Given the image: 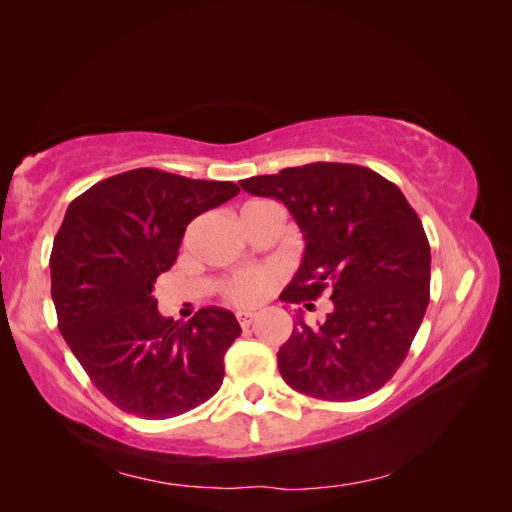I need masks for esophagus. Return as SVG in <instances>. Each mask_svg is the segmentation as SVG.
<instances>
[{
	"label": "esophagus",
	"mask_w": 512,
	"mask_h": 512,
	"mask_svg": "<svg viewBox=\"0 0 512 512\" xmlns=\"http://www.w3.org/2000/svg\"><path fill=\"white\" fill-rule=\"evenodd\" d=\"M254 318H256V314H252V312H237V320H239V324H241L243 329L250 327V324L254 322Z\"/></svg>",
	"instance_id": "obj_1"
}]
</instances>
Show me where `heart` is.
I'll list each match as a JSON object with an SVG mask.
<instances>
[{
    "instance_id": "obj_1",
    "label": "heart",
    "mask_w": 512,
    "mask_h": 512,
    "mask_svg": "<svg viewBox=\"0 0 512 512\" xmlns=\"http://www.w3.org/2000/svg\"><path fill=\"white\" fill-rule=\"evenodd\" d=\"M277 280H280L277 269H245L232 275L224 284V297L226 301L241 307L258 305L269 297Z\"/></svg>"
}]
</instances>
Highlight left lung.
Segmentation results:
<instances>
[{
	"label": "left lung",
	"instance_id": "obj_1",
	"mask_svg": "<svg viewBox=\"0 0 512 512\" xmlns=\"http://www.w3.org/2000/svg\"><path fill=\"white\" fill-rule=\"evenodd\" d=\"M277 198L305 237L297 275L280 294L312 309L324 290L333 312L299 318L277 352L288 386L324 401L363 399L404 363L429 305L431 252L416 211L395 183L359 164L314 162L239 181Z\"/></svg>",
	"mask_w": 512,
	"mask_h": 512
}]
</instances>
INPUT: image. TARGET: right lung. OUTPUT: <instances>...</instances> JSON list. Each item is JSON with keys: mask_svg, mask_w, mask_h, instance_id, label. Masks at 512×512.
<instances>
[{"mask_svg": "<svg viewBox=\"0 0 512 512\" xmlns=\"http://www.w3.org/2000/svg\"><path fill=\"white\" fill-rule=\"evenodd\" d=\"M239 194L232 181L136 168L74 198L51 252L59 331L96 389L123 412L173 418L220 391L237 318L203 307L162 318L153 284L175 265L188 226Z\"/></svg>", "mask_w": 512, "mask_h": 512, "instance_id": "1", "label": "right lung"}]
</instances>
